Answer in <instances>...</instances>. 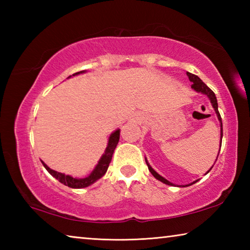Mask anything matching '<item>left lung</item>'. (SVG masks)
Masks as SVG:
<instances>
[{"instance_id": "8db88e82", "label": "left lung", "mask_w": 250, "mask_h": 250, "mask_svg": "<svg viewBox=\"0 0 250 250\" xmlns=\"http://www.w3.org/2000/svg\"><path fill=\"white\" fill-rule=\"evenodd\" d=\"M186 75H188V79H189V82H192L193 83V84H192V88L194 90H195L196 92H201V94H203V95H206L207 97H208L209 98V100H210V104H211V105H213V108H214V110H215V112H216V115H217V118H218V120H219V122H221V146H222V139H223V124H222V118H221V115H219V112H218V104H217V99H216V96H215V94L213 92V90L210 89V88H208L206 86V84L202 82V79L198 77V76H196V75H194V74H191V73H186ZM221 150V149H219ZM218 156V155H217ZM146 166H147V167H149V171L151 172V174L153 175L156 180H159V181H161V182H163L164 184H167V185H174L173 183H171V182H168L167 179H164L163 176H161L160 174H158V173H156L153 168L151 167V166L149 163H147V161H146ZM211 170V167L209 168L208 171H207V173H208L209 171ZM198 180H196V181H194L193 183H191V184H188V185H185V186H189V185H192V184H194V183H196ZM184 186V188H185Z\"/></svg>"}]
</instances>
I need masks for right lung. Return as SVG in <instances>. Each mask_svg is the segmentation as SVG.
Here are the masks:
<instances>
[{
  "label": "right lung",
  "instance_id": "right-lung-1",
  "mask_svg": "<svg viewBox=\"0 0 250 250\" xmlns=\"http://www.w3.org/2000/svg\"><path fill=\"white\" fill-rule=\"evenodd\" d=\"M83 73H84V70L78 71V73L74 74L73 76L83 74ZM119 139H120V130L118 129L115 131V132H112L111 134H110L108 146H107V147H105L104 153L100 158L98 164H97L96 167L94 168V171H92L87 177H83V179H75V177L70 176V175H66V174H64V173H59L57 171L52 170V168L46 166L43 161H42V163H43V166L45 167L46 170L48 171L50 175L54 176L55 179L58 180L61 183H62L64 185L69 186V188H87V186L94 184L97 180L100 179V177H103L104 175V173L107 172L109 163L111 162L112 154H113V152H115L118 142H119Z\"/></svg>",
  "mask_w": 250,
  "mask_h": 250
}]
</instances>
